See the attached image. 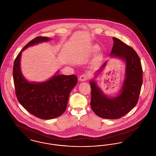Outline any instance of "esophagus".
I'll use <instances>...</instances> for the list:
<instances>
[{"label": "esophagus", "instance_id": "esophagus-1", "mask_svg": "<svg viewBox=\"0 0 156 156\" xmlns=\"http://www.w3.org/2000/svg\"><path fill=\"white\" fill-rule=\"evenodd\" d=\"M88 79V76L86 74H83L80 76V81H85Z\"/></svg>", "mask_w": 156, "mask_h": 156}]
</instances>
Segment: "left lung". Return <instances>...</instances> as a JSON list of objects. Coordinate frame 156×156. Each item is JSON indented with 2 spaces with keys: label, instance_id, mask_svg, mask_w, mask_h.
<instances>
[{
  "label": "left lung",
  "instance_id": "8db88e82",
  "mask_svg": "<svg viewBox=\"0 0 156 156\" xmlns=\"http://www.w3.org/2000/svg\"><path fill=\"white\" fill-rule=\"evenodd\" d=\"M113 40L111 55L125 59L126 62V78L120 94L109 98L104 95L95 82H90L91 108L97 116L104 119H119L130 111L137 104L143 83L141 61L137 52L118 38L113 37Z\"/></svg>",
  "mask_w": 156,
  "mask_h": 156
}]
</instances>
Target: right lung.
<instances>
[{"mask_svg":"<svg viewBox=\"0 0 156 156\" xmlns=\"http://www.w3.org/2000/svg\"><path fill=\"white\" fill-rule=\"evenodd\" d=\"M47 37L38 36L29 42L16 57L13 68L15 93L18 101L27 111L40 119L48 120L61 116L67 109L68 98L76 85L75 75H56L43 83H30L23 77L20 68L22 52L28 47L48 41Z\"/></svg>","mask_w":156,"mask_h":156,"instance_id":"add662e5","label":"right lung"}]
</instances>
